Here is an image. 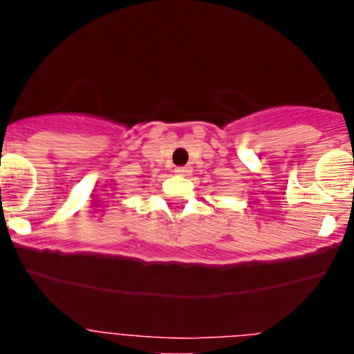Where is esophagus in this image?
<instances>
[{"label":"esophagus","mask_w":354,"mask_h":354,"mask_svg":"<svg viewBox=\"0 0 354 354\" xmlns=\"http://www.w3.org/2000/svg\"><path fill=\"white\" fill-rule=\"evenodd\" d=\"M191 171H193V169H191V166H178V168H174V173H178V174H183V176H188V174H191Z\"/></svg>","instance_id":"esophagus-1"}]
</instances>
